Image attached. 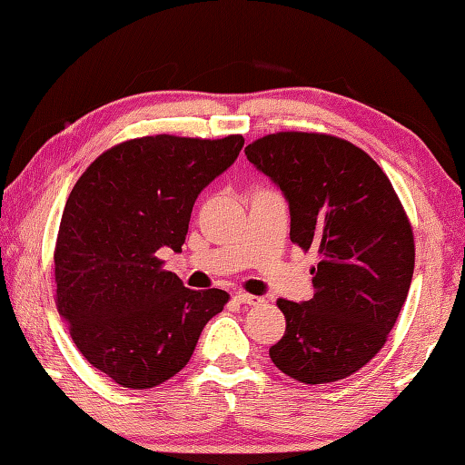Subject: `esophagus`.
<instances>
[{
  "mask_svg": "<svg viewBox=\"0 0 465 465\" xmlns=\"http://www.w3.org/2000/svg\"><path fill=\"white\" fill-rule=\"evenodd\" d=\"M233 299L242 302V305H262V302H264V299L256 297V294H250V292H235Z\"/></svg>",
  "mask_w": 465,
  "mask_h": 465,
  "instance_id": "1",
  "label": "esophagus"
}]
</instances>
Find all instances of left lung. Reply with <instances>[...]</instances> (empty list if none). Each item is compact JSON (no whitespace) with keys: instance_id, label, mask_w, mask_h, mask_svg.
<instances>
[{"instance_id":"8db88e82","label":"left lung","mask_w":465,"mask_h":465,"mask_svg":"<svg viewBox=\"0 0 465 465\" xmlns=\"http://www.w3.org/2000/svg\"><path fill=\"white\" fill-rule=\"evenodd\" d=\"M291 207V242L317 252L313 299H278L286 331L274 366L299 382L348 378L384 348L407 301L415 235L376 160L319 132H276L246 146Z\"/></svg>"}]
</instances>
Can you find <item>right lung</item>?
<instances>
[{
    "label": "right lung",
    "instance_id": "right-lung-1",
    "mask_svg": "<svg viewBox=\"0 0 465 465\" xmlns=\"http://www.w3.org/2000/svg\"><path fill=\"white\" fill-rule=\"evenodd\" d=\"M242 146L240 134L125 140L93 160L66 199L54 246L58 313L83 358L124 388L179 374L230 301L222 289H187L158 254L181 252L197 195Z\"/></svg>",
    "mask_w": 465,
    "mask_h": 465
}]
</instances>
